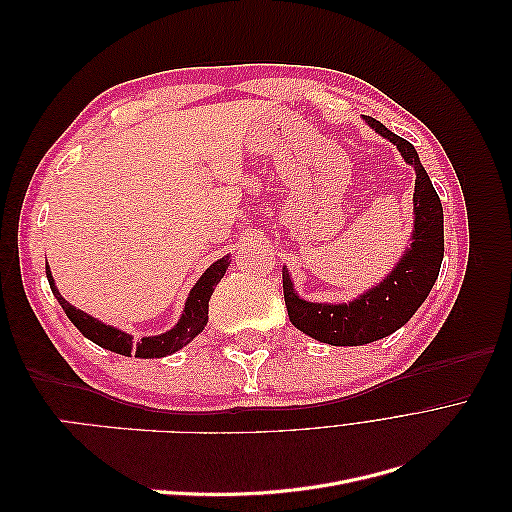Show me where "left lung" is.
<instances>
[{
	"label": "left lung",
	"instance_id": "left-lung-1",
	"mask_svg": "<svg viewBox=\"0 0 512 512\" xmlns=\"http://www.w3.org/2000/svg\"><path fill=\"white\" fill-rule=\"evenodd\" d=\"M365 123L391 141L416 173L414 181V228L410 247L384 280L348 303H312L301 299L284 267V299L290 322L305 335L331 346H363L389 337L414 316L438 280L444 258V213L438 192L416 149L374 117Z\"/></svg>",
	"mask_w": 512,
	"mask_h": 512
}]
</instances>
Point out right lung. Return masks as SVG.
Segmentation results:
<instances>
[{"label": "right lung", "instance_id": "add662e5", "mask_svg": "<svg viewBox=\"0 0 512 512\" xmlns=\"http://www.w3.org/2000/svg\"><path fill=\"white\" fill-rule=\"evenodd\" d=\"M228 265H230V256H224L220 260H215L213 265L203 275H200V280L190 290L188 299H185L181 318L177 320L173 329H168L166 333H160V335L141 337L138 342H134V337L130 333L115 329V327H111V324H104L102 320L89 316V314L81 312V309L70 305L59 294L49 265H46V277H49V284H51L55 299L59 301L61 307H64V312L70 318V322L87 339H91V342L98 344L104 350H111V352H117L123 356H138V359H162V356H168V354L181 350L183 346H188L198 333H203L205 324L209 320V299H211L215 286H218V282L224 277Z\"/></svg>", "mask_w": 512, "mask_h": 512}]
</instances>
